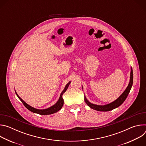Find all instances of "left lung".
Returning <instances> with one entry per match:
<instances>
[{
	"label": "left lung",
	"mask_w": 146,
	"mask_h": 146,
	"mask_svg": "<svg viewBox=\"0 0 146 146\" xmlns=\"http://www.w3.org/2000/svg\"><path fill=\"white\" fill-rule=\"evenodd\" d=\"M131 75H130V81H129V84H128L127 88H126V90L124 91V92L121 95V96L118 98H117L114 102H113L109 104H108V105L100 106V105H94V104L90 103L86 99V98L85 96L84 100H85L86 103L87 104V105L92 109L96 110L97 111H110V110H112L119 107L120 105H121L123 103V102L125 100L126 98H127V96L131 91V89L132 88V84H133V70H132V68H131Z\"/></svg>",
	"instance_id": "1"
}]
</instances>
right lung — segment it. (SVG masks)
I'll list each match as a JSON object with an SVG mask.
<instances>
[{"label": "right lung", "instance_id": "add662e5", "mask_svg": "<svg viewBox=\"0 0 146 146\" xmlns=\"http://www.w3.org/2000/svg\"><path fill=\"white\" fill-rule=\"evenodd\" d=\"M70 83V81H69V82H68V84H66V86H65L64 90H63V91L62 92V93L60 94V97L59 98V100L57 101V102L54 105L52 106L51 107L48 108V109H43V110H39V109H35L31 106H29V105H28V104L27 103H25L21 98L17 94V92H15V94L17 95V96H18V98L19 99V100L22 102V103L24 104V105L25 106V108L27 109H28L29 110H30L31 111L33 112V113H37V114H40V115H49V114H53V113H55L57 111H58L59 110L61 109V108H62V106H63L64 105V99H63V98H62V95H63L64 93H65L66 92V91L67 90L69 84Z\"/></svg>", "mask_w": 146, "mask_h": 146}]
</instances>
